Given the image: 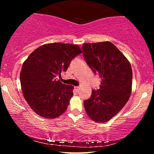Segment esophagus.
Wrapping results in <instances>:
<instances>
[{
  "label": "esophagus",
  "instance_id": "1",
  "mask_svg": "<svg viewBox=\"0 0 154 154\" xmlns=\"http://www.w3.org/2000/svg\"><path fill=\"white\" fill-rule=\"evenodd\" d=\"M75 90H76L77 91H78V90H79V88H80V87H79V86H76V87H75Z\"/></svg>",
  "mask_w": 154,
  "mask_h": 154
}]
</instances>
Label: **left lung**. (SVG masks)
<instances>
[{
  "label": "left lung",
  "mask_w": 154,
  "mask_h": 154,
  "mask_svg": "<svg viewBox=\"0 0 154 154\" xmlns=\"http://www.w3.org/2000/svg\"><path fill=\"white\" fill-rule=\"evenodd\" d=\"M84 60L101 78L100 88L83 101L88 116L94 122H106L121 111L131 94V65L123 54L109 41L85 43Z\"/></svg>",
  "instance_id": "1"
}]
</instances>
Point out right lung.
I'll list each match as a JSON object with an SVG mask.
<instances>
[{
  "label": "right lung",
  "instance_id": "1",
  "mask_svg": "<svg viewBox=\"0 0 154 154\" xmlns=\"http://www.w3.org/2000/svg\"><path fill=\"white\" fill-rule=\"evenodd\" d=\"M82 52L77 45L49 43L35 49L26 60L20 72L21 87L36 113L45 118H56L66 110L73 87L63 84L56 77H60Z\"/></svg>",
  "mask_w": 154,
  "mask_h": 154
}]
</instances>
